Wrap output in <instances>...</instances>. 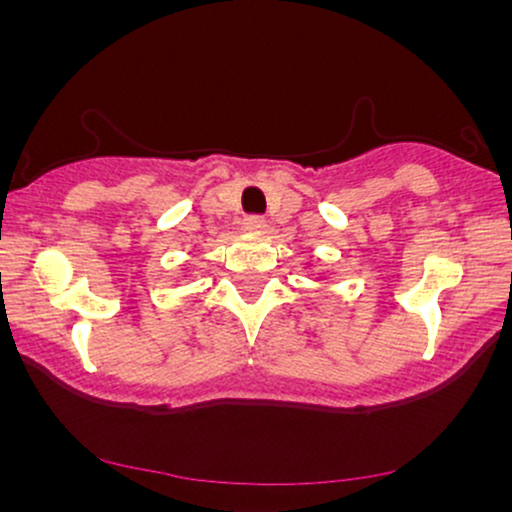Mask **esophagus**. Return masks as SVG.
Instances as JSON below:
<instances>
[{"label": "esophagus", "instance_id": "34e87169", "mask_svg": "<svg viewBox=\"0 0 512 512\" xmlns=\"http://www.w3.org/2000/svg\"><path fill=\"white\" fill-rule=\"evenodd\" d=\"M243 228H245V231H250V233H260L264 228V219H262V216H257V214L245 216Z\"/></svg>", "mask_w": 512, "mask_h": 512}]
</instances>
